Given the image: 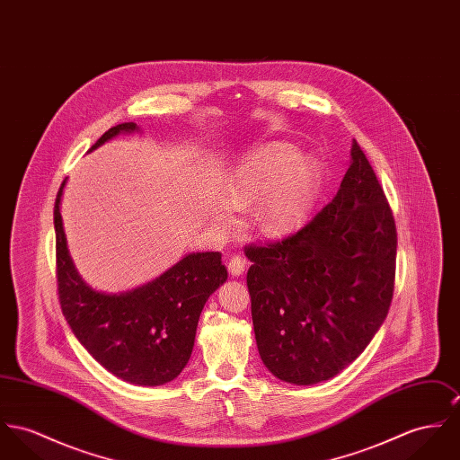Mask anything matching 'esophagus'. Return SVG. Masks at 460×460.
I'll return each instance as SVG.
<instances>
[{
	"label": "esophagus",
	"mask_w": 460,
	"mask_h": 460,
	"mask_svg": "<svg viewBox=\"0 0 460 460\" xmlns=\"http://www.w3.org/2000/svg\"><path fill=\"white\" fill-rule=\"evenodd\" d=\"M245 266H247L245 259H243V257L234 255V257H231V259H229V262H227V271H229V275H231V277H240V275H243Z\"/></svg>",
	"instance_id": "esophagus-1"
}]
</instances>
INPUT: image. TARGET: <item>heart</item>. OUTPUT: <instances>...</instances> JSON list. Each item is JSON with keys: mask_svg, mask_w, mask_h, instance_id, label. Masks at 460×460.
I'll list each match as a JSON object with an SVG mask.
<instances>
[{"mask_svg": "<svg viewBox=\"0 0 460 460\" xmlns=\"http://www.w3.org/2000/svg\"><path fill=\"white\" fill-rule=\"evenodd\" d=\"M323 185L315 157L301 155L294 145L270 143L247 155L224 181V199L210 207L213 222L236 227V210L255 208V222L268 236L297 231L310 217Z\"/></svg>", "mask_w": 460, "mask_h": 460, "instance_id": "b5f03b06", "label": "heart"}]
</instances>
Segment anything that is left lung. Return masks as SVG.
Segmentation results:
<instances>
[{"mask_svg": "<svg viewBox=\"0 0 460 460\" xmlns=\"http://www.w3.org/2000/svg\"><path fill=\"white\" fill-rule=\"evenodd\" d=\"M395 248L387 198L354 140L334 199L296 234L245 250L257 350L273 376L315 385L364 352L389 314Z\"/></svg>", "mask_w": 460, "mask_h": 460, "instance_id": "1", "label": "left lung"}]
</instances>
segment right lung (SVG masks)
<instances>
[{"instance_id":"add662e5","label":"right lung","mask_w":460,"mask_h":460,"mask_svg":"<svg viewBox=\"0 0 460 460\" xmlns=\"http://www.w3.org/2000/svg\"><path fill=\"white\" fill-rule=\"evenodd\" d=\"M124 122L91 146L96 150L120 133H135ZM66 178L56 198V261L61 310L73 334L106 371L133 385L157 387L175 380L187 366L198 320L213 292L227 280L218 252H192L152 282L126 292L93 288L76 271L61 217Z\"/></svg>"}]
</instances>
